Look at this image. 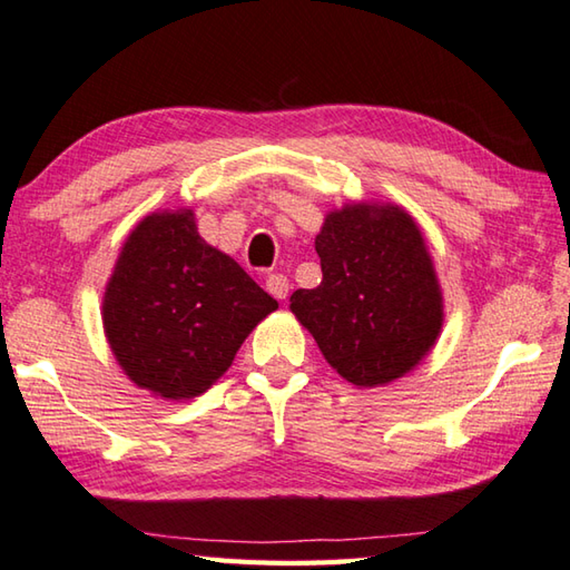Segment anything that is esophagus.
I'll return each instance as SVG.
<instances>
[{"mask_svg": "<svg viewBox=\"0 0 570 570\" xmlns=\"http://www.w3.org/2000/svg\"><path fill=\"white\" fill-rule=\"evenodd\" d=\"M266 292H269L274 298L284 301L288 296V278L284 274H269L266 276Z\"/></svg>", "mask_w": 570, "mask_h": 570, "instance_id": "esophagus-1", "label": "esophagus"}]
</instances>
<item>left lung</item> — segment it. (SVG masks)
Here are the masks:
<instances>
[{"label":"left lung","mask_w":570,"mask_h":570,"mask_svg":"<svg viewBox=\"0 0 570 570\" xmlns=\"http://www.w3.org/2000/svg\"><path fill=\"white\" fill-rule=\"evenodd\" d=\"M323 278L292 311L338 375L358 387L410 373L442 331V292L422 232L397 205H345L316 237Z\"/></svg>","instance_id":"8db88e82"}]
</instances>
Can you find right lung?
Listing matches in <instances>:
<instances>
[{
	"mask_svg": "<svg viewBox=\"0 0 570 570\" xmlns=\"http://www.w3.org/2000/svg\"><path fill=\"white\" fill-rule=\"evenodd\" d=\"M278 304L199 237L193 209L145 217L120 249L104 294V328L132 383L189 400L227 373L256 323Z\"/></svg>",
	"mask_w": 570,
	"mask_h": 570,
	"instance_id": "right-lung-1",
	"label": "right lung"
}]
</instances>
